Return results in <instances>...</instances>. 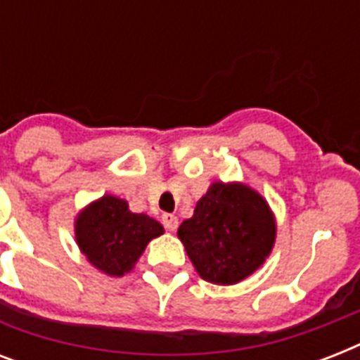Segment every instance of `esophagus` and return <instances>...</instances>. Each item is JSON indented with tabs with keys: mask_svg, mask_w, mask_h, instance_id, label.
<instances>
[{
	"mask_svg": "<svg viewBox=\"0 0 360 360\" xmlns=\"http://www.w3.org/2000/svg\"><path fill=\"white\" fill-rule=\"evenodd\" d=\"M162 224L168 231H175L177 230V226H179V219H177L175 214H164Z\"/></svg>",
	"mask_w": 360,
	"mask_h": 360,
	"instance_id": "esophagus-1",
	"label": "esophagus"
}]
</instances>
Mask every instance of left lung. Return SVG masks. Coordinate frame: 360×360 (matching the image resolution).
Here are the masks:
<instances>
[{"instance_id": "1", "label": "left lung", "mask_w": 360, "mask_h": 360, "mask_svg": "<svg viewBox=\"0 0 360 360\" xmlns=\"http://www.w3.org/2000/svg\"><path fill=\"white\" fill-rule=\"evenodd\" d=\"M177 236L203 280L230 285L262 267L273 250L276 222L267 202L250 186L219 181Z\"/></svg>"}]
</instances>
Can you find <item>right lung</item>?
Returning a JSON list of instances; mask_svg holds the SVG:
<instances>
[{
	"label": "right lung",
	"instance_id": "add662e5",
	"mask_svg": "<svg viewBox=\"0 0 360 360\" xmlns=\"http://www.w3.org/2000/svg\"><path fill=\"white\" fill-rule=\"evenodd\" d=\"M75 233L89 263L110 276H123L164 228L147 214L130 213L121 198L106 194L76 217Z\"/></svg>",
	"mask_w": 360,
	"mask_h": 360
}]
</instances>
